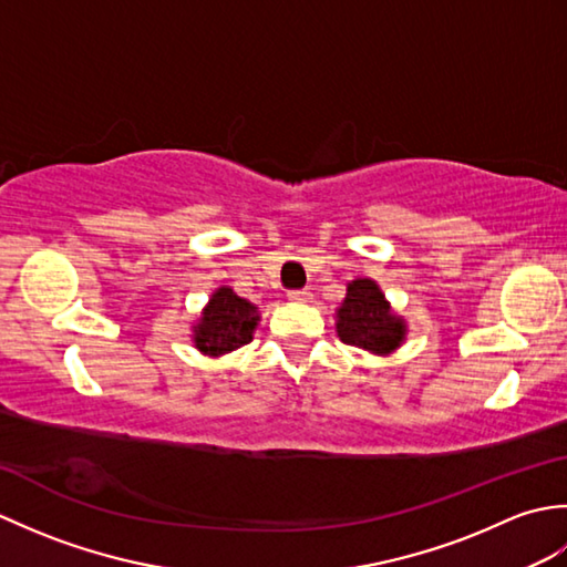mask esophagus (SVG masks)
Listing matches in <instances>:
<instances>
[{
	"label": "esophagus",
	"mask_w": 567,
	"mask_h": 567,
	"mask_svg": "<svg viewBox=\"0 0 567 567\" xmlns=\"http://www.w3.org/2000/svg\"><path fill=\"white\" fill-rule=\"evenodd\" d=\"M287 297H290L292 302H309L311 292H307V290H290V292H287Z\"/></svg>",
	"instance_id": "obj_1"
}]
</instances>
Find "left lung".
Returning <instances> with one entry per match:
<instances>
[{
  "instance_id": "obj_1",
  "label": "left lung",
  "mask_w": 567,
  "mask_h": 567,
  "mask_svg": "<svg viewBox=\"0 0 567 567\" xmlns=\"http://www.w3.org/2000/svg\"><path fill=\"white\" fill-rule=\"evenodd\" d=\"M341 341L370 353H392L404 341V321L392 315L384 295L372 280L348 285V295L339 309Z\"/></svg>"
}]
</instances>
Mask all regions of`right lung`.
I'll list each match as a JSON object with an SVG mask.
<instances>
[{"instance_id": "1", "label": "right lung", "mask_w": 567, "mask_h": 567, "mask_svg": "<svg viewBox=\"0 0 567 567\" xmlns=\"http://www.w3.org/2000/svg\"><path fill=\"white\" fill-rule=\"evenodd\" d=\"M258 311L231 287H219L195 327V343L202 353L221 355L250 343L258 323Z\"/></svg>"}]
</instances>
